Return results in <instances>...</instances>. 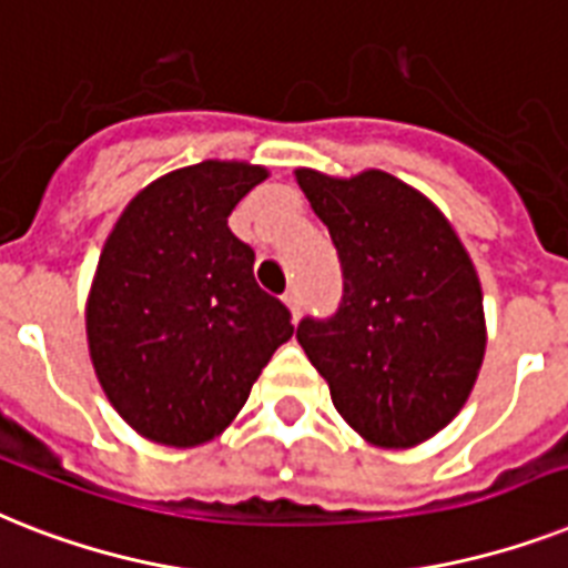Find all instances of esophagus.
<instances>
[{
  "mask_svg": "<svg viewBox=\"0 0 568 568\" xmlns=\"http://www.w3.org/2000/svg\"><path fill=\"white\" fill-rule=\"evenodd\" d=\"M285 306H288V312H292V317L297 321L300 308H303V300H300V292L297 288H292V292H285Z\"/></svg>",
  "mask_w": 568,
  "mask_h": 568,
  "instance_id": "obj_1",
  "label": "esophagus"
}]
</instances>
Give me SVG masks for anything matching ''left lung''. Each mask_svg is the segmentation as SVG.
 Returning <instances> with one entry per match:
<instances>
[{
  "label": "left lung",
  "mask_w": 568,
  "mask_h": 568,
  "mask_svg": "<svg viewBox=\"0 0 568 568\" xmlns=\"http://www.w3.org/2000/svg\"><path fill=\"white\" fill-rule=\"evenodd\" d=\"M294 174L344 274L338 312L303 317L300 347L364 440L423 444L464 408L481 371L487 332L473 260L444 212L394 174Z\"/></svg>",
  "instance_id": "1"
}]
</instances>
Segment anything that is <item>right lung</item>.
<instances>
[{
    "mask_svg": "<svg viewBox=\"0 0 568 568\" xmlns=\"http://www.w3.org/2000/svg\"><path fill=\"white\" fill-rule=\"evenodd\" d=\"M268 169L204 160L145 186L104 242L87 300V344L110 405L154 444L221 435L251 396L292 312L253 280L233 206Z\"/></svg>",
    "mask_w": 568,
    "mask_h": 568,
    "instance_id": "right-lung-1",
    "label": "right lung"
}]
</instances>
